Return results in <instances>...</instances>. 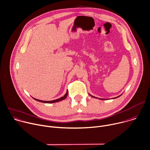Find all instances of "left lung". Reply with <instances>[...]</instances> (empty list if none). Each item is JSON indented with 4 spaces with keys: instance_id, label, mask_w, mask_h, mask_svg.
I'll use <instances>...</instances> for the list:
<instances>
[{
    "instance_id": "8db88e82",
    "label": "left lung",
    "mask_w": 150,
    "mask_h": 150,
    "mask_svg": "<svg viewBox=\"0 0 150 150\" xmlns=\"http://www.w3.org/2000/svg\"><path fill=\"white\" fill-rule=\"evenodd\" d=\"M89 95H91L92 97H93V98H96V97H95V96H92L91 95H90L89 94ZM121 95L120 96H117V97H116V98H113V99H115V98H118V97H119V96H121ZM98 99H99V98H98ZM101 99V100H105V99Z\"/></svg>"
}]
</instances>
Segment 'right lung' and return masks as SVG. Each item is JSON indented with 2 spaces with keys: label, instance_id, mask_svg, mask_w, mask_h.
I'll return each mask as SVG.
<instances>
[{
  "label": "right lung",
  "instance_id": "right-lung-1",
  "mask_svg": "<svg viewBox=\"0 0 150 150\" xmlns=\"http://www.w3.org/2000/svg\"><path fill=\"white\" fill-rule=\"evenodd\" d=\"M68 92H68V91H67V92H66V93L64 95V96H63V97H62V98H59V99H57L54 100H51V101H44V100H38V99H35V98H33V99H35V100H37V101L40 102L45 103H55V102H59V101H62V100H63L67 98V95H68Z\"/></svg>",
  "mask_w": 150,
  "mask_h": 150
}]
</instances>
